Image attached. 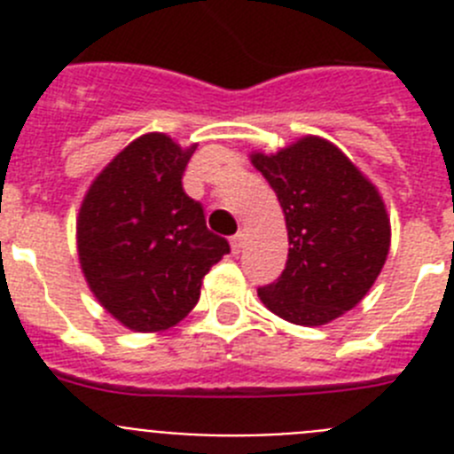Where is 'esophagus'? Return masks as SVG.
<instances>
[{"mask_svg": "<svg viewBox=\"0 0 454 454\" xmlns=\"http://www.w3.org/2000/svg\"><path fill=\"white\" fill-rule=\"evenodd\" d=\"M231 250H234V254H239L240 250H243V246H246V231H239V234L231 236Z\"/></svg>", "mask_w": 454, "mask_h": 454, "instance_id": "esophagus-1", "label": "esophagus"}]
</instances>
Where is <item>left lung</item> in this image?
<instances>
[{
	"label": "left lung",
	"instance_id": "obj_1",
	"mask_svg": "<svg viewBox=\"0 0 454 454\" xmlns=\"http://www.w3.org/2000/svg\"><path fill=\"white\" fill-rule=\"evenodd\" d=\"M250 161L275 191L288 231L282 277L259 288L268 311L318 327L355 309L382 272L391 220L375 184L334 143L302 136Z\"/></svg>",
	"mask_w": 454,
	"mask_h": 454
}]
</instances>
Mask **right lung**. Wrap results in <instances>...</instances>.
Listing matches in <instances>:
<instances>
[{"label":"right lung","mask_w":454,"mask_h":454,"mask_svg":"<svg viewBox=\"0 0 454 454\" xmlns=\"http://www.w3.org/2000/svg\"><path fill=\"white\" fill-rule=\"evenodd\" d=\"M198 143L134 138L92 179L79 207L77 252L88 288L127 330H170L198 304L202 279L230 254L182 188Z\"/></svg>","instance_id":"1"}]
</instances>
